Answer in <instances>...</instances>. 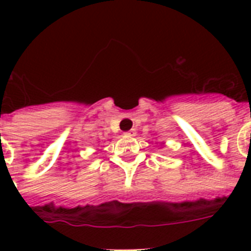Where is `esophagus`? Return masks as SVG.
Masks as SVG:
<instances>
[{
  "label": "esophagus",
  "mask_w": 251,
  "mask_h": 251,
  "mask_svg": "<svg viewBox=\"0 0 251 251\" xmlns=\"http://www.w3.org/2000/svg\"><path fill=\"white\" fill-rule=\"evenodd\" d=\"M135 134H137V131H135V130H134V129H131V130H130V131H126L125 135H126V137H134Z\"/></svg>",
  "instance_id": "esophagus-1"
}]
</instances>
